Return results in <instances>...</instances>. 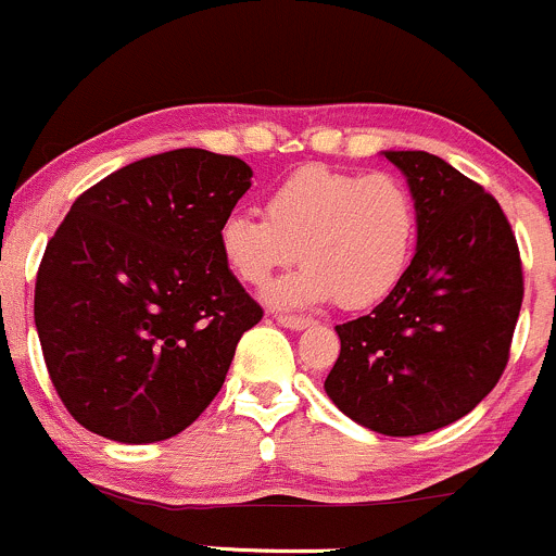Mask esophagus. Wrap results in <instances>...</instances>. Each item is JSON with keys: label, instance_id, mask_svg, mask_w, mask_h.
Returning <instances> with one entry per match:
<instances>
[{"label": "esophagus", "instance_id": "1", "mask_svg": "<svg viewBox=\"0 0 556 556\" xmlns=\"http://www.w3.org/2000/svg\"><path fill=\"white\" fill-rule=\"evenodd\" d=\"M276 321L280 324V327H286V329H307L313 324V318H305V316H289V313H278L276 316Z\"/></svg>", "mask_w": 556, "mask_h": 556}]
</instances>
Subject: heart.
I'll list each match as a JSON object with an SVG mask.
<instances>
[{"label": "heart", "instance_id": "1", "mask_svg": "<svg viewBox=\"0 0 556 556\" xmlns=\"http://www.w3.org/2000/svg\"><path fill=\"white\" fill-rule=\"evenodd\" d=\"M218 254L240 280L262 286L280 267L305 265L267 289L273 305L338 300L362 311L387 300L408 273L419 207L400 178L307 164L265 197V218L235 211L218 227Z\"/></svg>", "mask_w": 556, "mask_h": 556}]
</instances>
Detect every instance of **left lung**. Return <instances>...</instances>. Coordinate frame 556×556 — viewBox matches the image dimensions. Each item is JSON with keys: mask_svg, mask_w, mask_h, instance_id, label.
<instances>
[{"mask_svg": "<svg viewBox=\"0 0 556 556\" xmlns=\"http://www.w3.org/2000/svg\"><path fill=\"white\" fill-rule=\"evenodd\" d=\"M419 207V240L397 289L338 324L327 397L356 425L425 435L470 414L500 381L519 318L521 260L503 207L427 151H383Z\"/></svg>", "mask_w": 556, "mask_h": 556, "instance_id": "8db88e82", "label": "left lung"}]
</instances>
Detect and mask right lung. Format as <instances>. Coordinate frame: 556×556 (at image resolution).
Segmentation results:
<instances>
[{"mask_svg": "<svg viewBox=\"0 0 556 556\" xmlns=\"http://www.w3.org/2000/svg\"><path fill=\"white\" fill-rule=\"evenodd\" d=\"M251 178L243 159L178 148L115 169L70 207L37 273L35 327L86 430L167 441L224 387L262 318L216 240Z\"/></svg>", "mask_w": 556, "mask_h": 556, "instance_id": "right-lung-1", "label": "right lung"}]
</instances>
